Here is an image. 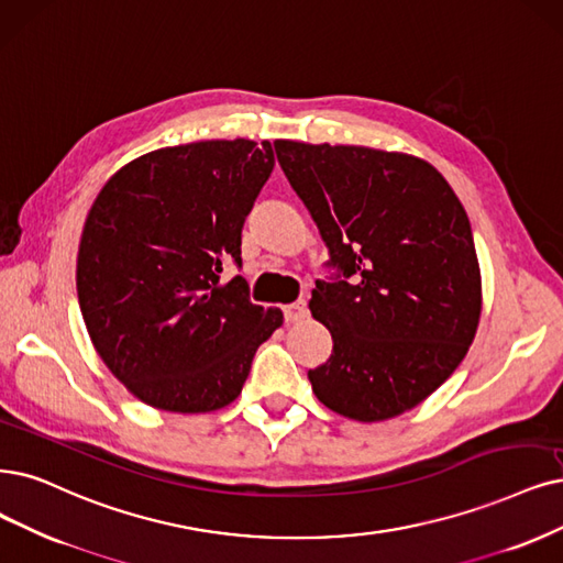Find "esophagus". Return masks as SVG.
<instances>
[{
    "instance_id": "obj_1",
    "label": "esophagus",
    "mask_w": 563,
    "mask_h": 563,
    "mask_svg": "<svg viewBox=\"0 0 563 563\" xmlns=\"http://www.w3.org/2000/svg\"><path fill=\"white\" fill-rule=\"evenodd\" d=\"M283 313H285V322H289V324L303 320V318H306V313H308L306 301H303V299H299V301H295V303L285 306V308H283Z\"/></svg>"
}]
</instances>
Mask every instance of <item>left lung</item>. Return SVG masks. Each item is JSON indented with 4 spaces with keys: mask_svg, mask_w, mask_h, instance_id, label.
<instances>
[{
    "mask_svg": "<svg viewBox=\"0 0 563 563\" xmlns=\"http://www.w3.org/2000/svg\"><path fill=\"white\" fill-rule=\"evenodd\" d=\"M283 172L347 280L318 283L310 313L334 339L308 371L343 418L383 422L422 404L466 357L483 310L471 222L429 162L274 141Z\"/></svg>",
    "mask_w": 563,
    "mask_h": 563,
    "instance_id": "left-lung-1",
    "label": "left lung"
}]
</instances>
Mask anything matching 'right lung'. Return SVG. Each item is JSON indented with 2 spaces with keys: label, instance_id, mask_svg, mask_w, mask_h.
Segmentation results:
<instances>
[{
  "label": "right lung",
  "instance_id": "1",
  "mask_svg": "<svg viewBox=\"0 0 563 563\" xmlns=\"http://www.w3.org/2000/svg\"><path fill=\"white\" fill-rule=\"evenodd\" d=\"M274 148L247 139L145 153L101 187L82 227L76 289L101 362L157 410L232 404L280 308L250 303L241 229L274 172Z\"/></svg>",
  "mask_w": 563,
  "mask_h": 563
}]
</instances>
